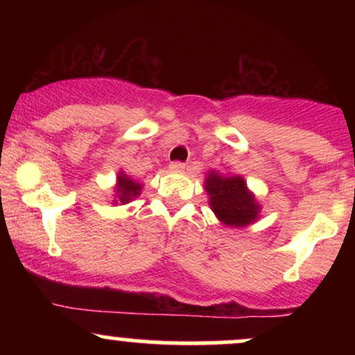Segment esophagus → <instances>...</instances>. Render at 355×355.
I'll use <instances>...</instances> for the list:
<instances>
[{
	"label": "esophagus",
	"instance_id": "obj_1",
	"mask_svg": "<svg viewBox=\"0 0 355 355\" xmlns=\"http://www.w3.org/2000/svg\"><path fill=\"white\" fill-rule=\"evenodd\" d=\"M170 168H172V170H182V168H185V164H183V162H173V164L170 165Z\"/></svg>",
	"mask_w": 355,
	"mask_h": 355
}]
</instances>
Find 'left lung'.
<instances>
[{
    "instance_id": "obj_1",
    "label": "left lung",
    "mask_w": 355,
    "mask_h": 355,
    "mask_svg": "<svg viewBox=\"0 0 355 355\" xmlns=\"http://www.w3.org/2000/svg\"><path fill=\"white\" fill-rule=\"evenodd\" d=\"M205 189L210 195L211 210L225 225L245 227L257 218L259 205L255 203L254 195L247 190L242 177L210 173Z\"/></svg>"
}]
</instances>
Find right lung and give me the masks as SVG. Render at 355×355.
<instances>
[{
	"label": "right lung",
	"mask_w": 355,
	"mask_h": 355,
	"mask_svg": "<svg viewBox=\"0 0 355 355\" xmlns=\"http://www.w3.org/2000/svg\"><path fill=\"white\" fill-rule=\"evenodd\" d=\"M140 190H141V185H138L137 182L130 180L126 175L120 173V177H118V187H116L118 200L121 203H128L132 198H135L137 195H140Z\"/></svg>",
	"instance_id": "1"
}]
</instances>
